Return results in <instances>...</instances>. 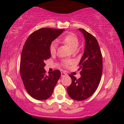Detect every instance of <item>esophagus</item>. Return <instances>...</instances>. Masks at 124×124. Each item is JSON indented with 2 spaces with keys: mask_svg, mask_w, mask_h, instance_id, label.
Wrapping results in <instances>:
<instances>
[{
  "mask_svg": "<svg viewBox=\"0 0 124 124\" xmlns=\"http://www.w3.org/2000/svg\"><path fill=\"white\" fill-rule=\"evenodd\" d=\"M66 75H67V74H66L65 72H62V73H61V76H62V77H64V76H65Z\"/></svg>",
  "mask_w": 124,
  "mask_h": 124,
  "instance_id": "1",
  "label": "esophagus"
}]
</instances>
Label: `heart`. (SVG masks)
<instances>
[{
	"label": "heart",
	"mask_w": 124,
	"mask_h": 124,
	"mask_svg": "<svg viewBox=\"0 0 124 124\" xmlns=\"http://www.w3.org/2000/svg\"><path fill=\"white\" fill-rule=\"evenodd\" d=\"M59 41H62L65 45L67 46L70 49L71 51H76L77 50L79 45V40L75 34L73 33L69 34L66 35L64 38L60 39H59ZM57 43L56 41L52 42L50 46V52L51 55H55L56 51L57 48ZM72 64L71 61H65L64 62V65L65 67H68L69 65Z\"/></svg>",
	"instance_id": "1"
}]
</instances>
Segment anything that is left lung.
Returning a JSON list of instances; mask_svg holds the SVG:
<instances>
[{
  "mask_svg": "<svg viewBox=\"0 0 124 124\" xmlns=\"http://www.w3.org/2000/svg\"><path fill=\"white\" fill-rule=\"evenodd\" d=\"M78 30L85 39L84 52L79 64L81 77L77 79L70 74L72 84L67 90L72 99L81 101L92 95L99 86L103 71V60L96 39L85 30Z\"/></svg>",
  "mask_w": 124,
  "mask_h": 124,
  "instance_id": "1",
  "label": "left lung"
}]
</instances>
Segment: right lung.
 I'll list each match as a JSON object with an SVG mask.
<instances>
[{"label": "right lung", "mask_w": 124, "mask_h": 124, "mask_svg": "<svg viewBox=\"0 0 124 124\" xmlns=\"http://www.w3.org/2000/svg\"><path fill=\"white\" fill-rule=\"evenodd\" d=\"M64 29L42 28L29 35L23 47L20 71L25 89L31 97L45 100L53 93L61 76L59 70L46 74L45 61L51 57L50 46Z\"/></svg>", "instance_id": "add662e5"}]
</instances>
